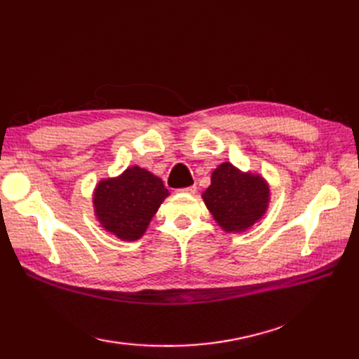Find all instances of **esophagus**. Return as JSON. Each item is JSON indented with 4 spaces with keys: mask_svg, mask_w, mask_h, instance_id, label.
Returning <instances> with one entry per match:
<instances>
[{
    "mask_svg": "<svg viewBox=\"0 0 359 359\" xmlns=\"http://www.w3.org/2000/svg\"><path fill=\"white\" fill-rule=\"evenodd\" d=\"M178 191H180V193H184V194H193V193H196V186H190V187H186V189H180Z\"/></svg>",
    "mask_w": 359,
    "mask_h": 359,
    "instance_id": "1",
    "label": "esophagus"
}]
</instances>
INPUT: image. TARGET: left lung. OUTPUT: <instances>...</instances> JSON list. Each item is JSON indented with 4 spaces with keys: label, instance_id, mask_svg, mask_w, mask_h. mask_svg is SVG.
<instances>
[{
    "label": "left lung",
    "instance_id": "1",
    "mask_svg": "<svg viewBox=\"0 0 359 359\" xmlns=\"http://www.w3.org/2000/svg\"><path fill=\"white\" fill-rule=\"evenodd\" d=\"M202 199L224 232H245L268 210L269 184L259 173L243 172L224 161L211 173V186Z\"/></svg>",
    "mask_w": 359,
    "mask_h": 359
}]
</instances>
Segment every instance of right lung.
Listing matches in <instances>:
<instances>
[{"label": "right lung", "mask_w": 359, "mask_h": 359, "mask_svg": "<svg viewBox=\"0 0 359 359\" xmlns=\"http://www.w3.org/2000/svg\"><path fill=\"white\" fill-rule=\"evenodd\" d=\"M168 196L169 191L158 177L132 166L121 175L97 184L93 194L94 214L106 232L121 241H136Z\"/></svg>", "instance_id": "right-lung-1"}]
</instances>
